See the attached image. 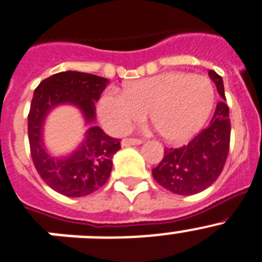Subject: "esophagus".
I'll list each match as a JSON object with an SVG mask.
<instances>
[{
    "label": "esophagus",
    "mask_w": 262,
    "mask_h": 262,
    "mask_svg": "<svg viewBox=\"0 0 262 262\" xmlns=\"http://www.w3.org/2000/svg\"><path fill=\"white\" fill-rule=\"evenodd\" d=\"M142 144L141 140H138V138H124L122 141H121V145L122 146H129V145H140Z\"/></svg>",
    "instance_id": "esophagus-1"
}]
</instances>
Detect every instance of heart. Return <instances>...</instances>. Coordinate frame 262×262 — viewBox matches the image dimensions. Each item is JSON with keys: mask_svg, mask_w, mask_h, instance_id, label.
<instances>
[{"mask_svg": "<svg viewBox=\"0 0 262 262\" xmlns=\"http://www.w3.org/2000/svg\"><path fill=\"white\" fill-rule=\"evenodd\" d=\"M214 104V88L200 74L170 72L127 83L125 93L106 90L98 102L101 124L122 135L146 112L168 141H182L205 124Z\"/></svg>", "mask_w": 262, "mask_h": 262, "instance_id": "heart-1", "label": "heart"}]
</instances>
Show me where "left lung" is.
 <instances>
[{
  "instance_id": "1",
  "label": "left lung",
  "mask_w": 262,
  "mask_h": 262,
  "mask_svg": "<svg viewBox=\"0 0 262 262\" xmlns=\"http://www.w3.org/2000/svg\"><path fill=\"white\" fill-rule=\"evenodd\" d=\"M217 92L225 98L223 77L209 70ZM230 144L229 107L221 101L209 126L181 148H165L161 162L151 170L157 184L169 192L192 195L209 188L219 179L226 162Z\"/></svg>"
}]
</instances>
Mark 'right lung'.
Here are the masks:
<instances>
[{
  "mask_svg": "<svg viewBox=\"0 0 262 262\" xmlns=\"http://www.w3.org/2000/svg\"><path fill=\"white\" fill-rule=\"evenodd\" d=\"M107 82L104 77L69 70L48 77L34 90L28 116L30 155L39 177L60 194L83 197L104 186L113 168L112 158L121 145L118 138L107 136L100 126H92L73 155L52 157L42 142L46 114L57 105L72 104L80 107L89 124L96 117L94 102Z\"/></svg>",
  "mask_w": 262,
  "mask_h": 262,
  "instance_id": "add662e5",
  "label": "right lung"
}]
</instances>
